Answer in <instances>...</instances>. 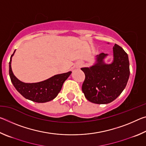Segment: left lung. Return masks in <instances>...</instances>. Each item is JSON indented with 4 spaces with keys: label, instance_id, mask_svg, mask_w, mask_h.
Listing matches in <instances>:
<instances>
[{
    "label": "left lung",
    "instance_id": "obj_1",
    "mask_svg": "<svg viewBox=\"0 0 146 146\" xmlns=\"http://www.w3.org/2000/svg\"><path fill=\"white\" fill-rule=\"evenodd\" d=\"M114 60L104 63L107 54L97 56V62L91 68H81L85 74L82 86L85 97L90 102L104 104L115 100L126 86L129 77V62L127 54L117 44L113 46Z\"/></svg>",
    "mask_w": 146,
    "mask_h": 146
}]
</instances>
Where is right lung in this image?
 I'll use <instances>...</instances> for the list:
<instances>
[{"label": "right lung", "instance_id": "1", "mask_svg": "<svg viewBox=\"0 0 146 146\" xmlns=\"http://www.w3.org/2000/svg\"><path fill=\"white\" fill-rule=\"evenodd\" d=\"M12 54L9 63V73L11 81L16 90L24 98L38 103H44L54 99L61 90L65 80L70 75L71 71L59 74L42 82L37 83H24L17 78L11 68Z\"/></svg>", "mask_w": 146, "mask_h": 146}]
</instances>
